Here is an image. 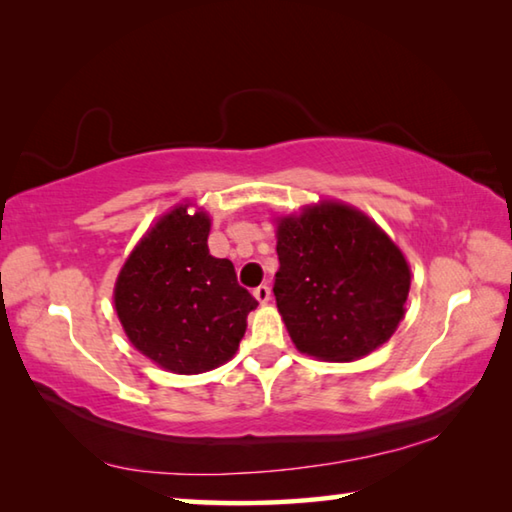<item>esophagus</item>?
<instances>
[{
	"mask_svg": "<svg viewBox=\"0 0 512 512\" xmlns=\"http://www.w3.org/2000/svg\"><path fill=\"white\" fill-rule=\"evenodd\" d=\"M253 296H255L259 305H266V302L271 300V287H266V284H259V287L253 291Z\"/></svg>",
	"mask_w": 512,
	"mask_h": 512,
	"instance_id": "esophagus-1",
	"label": "esophagus"
}]
</instances>
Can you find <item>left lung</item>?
Listing matches in <instances>:
<instances>
[{
  "label": "left lung",
  "mask_w": 512,
  "mask_h": 512,
  "mask_svg": "<svg viewBox=\"0 0 512 512\" xmlns=\"http://www.w3.org/2000/svg\"><path fill=\"white\" fill-rule=\"evenodd\" d=\"M273 223V293L298 352L350 363L391 339L406 314L411 266L366 212L323 198Z\"/></svg>",
  "instance_id": "1"
}]
</instances>
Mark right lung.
<instances>
[{
    "instance_id": "obj_1",
    "label": "right lung",
    "mask_w": 512,
    "mask_h": 512,
    "mask_svg": "<svg viewBox=\"0 0 512 512\" xmlns=\"http://www.w3.org/2000/svg\"><path fill=\"white\" fill-rule=\"evenodd\" d=\"M210 225L196 203L173 205L137 241L112 291L133 348L176 375L228 363L257 307L230 259L210 255Z\"/></svg>"
}]
</instances>
